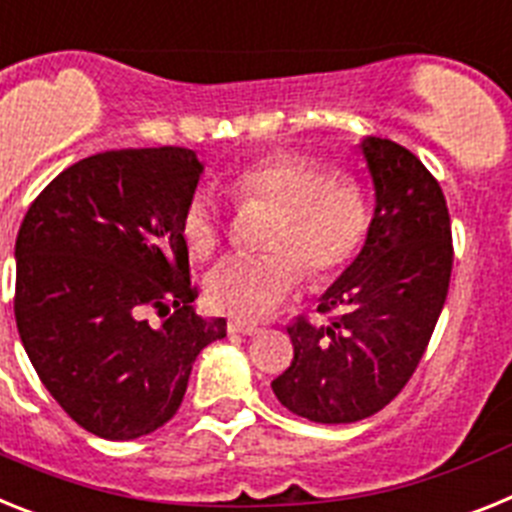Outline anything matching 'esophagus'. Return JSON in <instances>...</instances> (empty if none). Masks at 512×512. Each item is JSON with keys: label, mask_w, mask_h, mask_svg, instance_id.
<instances>
[{"label": "esophagus", "mask_w": 512, "mask_h": 512, "mask_svg": "<svg viewBox=\"0 0 512 512\" xmlns=\"http://www.w3.org/2000/svg\"><path fill=\"white\" fill-rule=\"evenodd\" d=\"M226 330H229L231 335L252 337V335H257V332H260V327H257V324H247V322H237V319H231V322L226 324Z\"/></svg>", "instance_id": "34e87169"}]
</instances>
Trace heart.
Listing matches in <instances>:
<instances>
[{"instance_id":"1","label":"heart","mask_w":512,"mask_h":512,"mask_svg":"<svg viewBox=\"0 0 512 512\" xmlns=\"http://www.w3.org/2000/svg\"><path fill=\"white\" fill-rule=\"evenodd\" d=\"M242 206L275 208L265 231L270 255H234L206 275V301L237 322H260L281 309L304 283L330 281L366 242L371 211L363 185L350 175H330L319 159L299 151H273L244 164L231 177ZM180 234L193 257H211L224 237L216 195L198 188L185 203Z\"/></svg>"}]
</instances>
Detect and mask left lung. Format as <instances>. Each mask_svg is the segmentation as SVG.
<instances>
[{
	"label": "left lung",
	"mask_w": 512,
	"mask_h": 512,
	"mask_svg": "<svg viewBox=\"0 0 512 512\" xmlns=\"http://www.w3.org/2000/svg\"><path fill=\"white\" fill-rule=\"evenodd\" d=\"M373 182L361 252L319 296L330 324L288 327L293 361L273 381L293 415L337 425L371 417L410 381L446 304L453 247L441 185L425 164L379 136L358 144Z\"/></svg>",
	"instance_id": "obj_1"
}]
</instances>
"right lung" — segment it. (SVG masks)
<instances>
[{"mask_svg":"<svg viewBox=\"0 0 512 512\" xmlns=\"http://www.w3.org/2000/svg\"><path fill=\"white\" fill-rule=\"evenodd\" d=\"M203 162L193 149L102 151L35 198L15 244V319L35 373L66 415L105 441L172 420L226 319L193 311L185 203ZM157 308L154 328L143 314Z\"/></svg>","mask_w":512,"mask_h":512,"instance_id":"1","label":"right lung"}]
</instances>
